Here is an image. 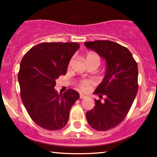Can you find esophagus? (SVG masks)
I'll return each mask as SVG.
<instances>
[{
  "instance_id": "1",
  "label": "esophagus",
  "mask_w": 157,
  "mask_h": 157,
  "mask_svg": "<svg viewBox=\"0 0 157 157\" xmlns=\"http://www.w3.org/2000/svg\"><path fill=\"white\" fill-rule=\"evenodd\" d=\"M86 95H84V94H80V99H84V98H86Z\"/></svg>"
}]
</instances>
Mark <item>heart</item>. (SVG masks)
Returning a JSON list of instances; mask_svg holds the SVG:
<instances>
[{
	"mask_svg": "<svg viewBox=\"0 0 157 157\" xmlns=\"http://www.w3.org/2000/svg\"><path fill=\"white\" fill-rule=\"evenodd\" d=\"M86 63L95 62V63H97L100 65V58L98 55H96V54L90 53L86 55ZM90 84H91V81L90 80H81L80 82H79L78 86L81 90H82V91H86V90L88 89V88H89Z\"/></svg>",
	"mask_w": 157,
	"mask_h": 157,
	"instance_id": "obj_1",
	"label": "heart"
}]
</instances>
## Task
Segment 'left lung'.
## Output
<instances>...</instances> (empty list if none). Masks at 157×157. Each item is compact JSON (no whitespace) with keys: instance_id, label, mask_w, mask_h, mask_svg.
Listing matches in <instances>:
<instances>
[{"instance_id":"8db88e82","label":"left lung","mask_w":157,"mask_h":157,"mask_svg":"<svg viewBox=\"0 0 157 157\" xmlns=\"http://www.w3.org/2000/svg\"><path fill=\"white\" fill-rule=\"evenodd\" d=\"M106 62L105 77L94 91L104 101L86 112L88 123L97 131H108L121 123L128 113L138 91V67L127 48L110 40L85 42Z\"/></svg>"}]
</instances>
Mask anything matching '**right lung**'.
I'll return each mask as SVG.
<instances>
[{
	"label": "right lung",
	"instance_id": "1",
	"mask_svg": "<svg viewBox=\"0 0 157 157\" xmlns=\"http://www.w3.org/2000/svg\"><path fill=\"white\" fill-rule=\"evenodd\" d=\"M80 44L42 43L23 56L18 73L21 97L32 120L43 128L60 130L67 124L71 106L80 94L68 89L58 94L56 80L65 75Z\"/></svg>",
	"mask_w": 157,
	"mask_h": 157
}]
</instances>
